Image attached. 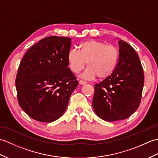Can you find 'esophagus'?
I'll return each instance as SVG.
<instances>
[{
    "instance_id": "esophagus-1",
    "label": "esophagus",
    "mask_w": 158,
    "mask_h": 158,
    "mask_svg": "<svg viewBox=\"0 0 158 158\" xmlns=\"http://www.w3.org/2000/svg\"><path fill=\"white\" fill-rule=\"evenodd\" d=\"M79 83L81 85H85V84H86V83H87V81H84V80H80Z\"/></svg>"
}]
</instances>
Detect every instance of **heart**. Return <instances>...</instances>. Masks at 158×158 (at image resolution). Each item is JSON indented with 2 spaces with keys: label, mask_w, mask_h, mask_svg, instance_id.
Masks as SVG:
<instances>
[{
  "label": "heart",
  "mask_w": 158,
  "mask_h": 158,
  "mask_svg": "<svg viewBox=\"0 0 158 158\" xmlns=\"http://www.w3.org/2000/svg\"><path fill=\"white\" fill-rule=\"evenodd\" d=\"M119 58V49L115 45H106L98 40H89L80 43L78 51L70 50L68 62L73 73L81 71L87 62L88 68L83 77L92 79L97 76L99 79H105L115 70Z\"/></svg>",
  "instance_id": "heart-1"
}]
</instances>
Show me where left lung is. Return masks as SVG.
<instances>
[{
  "mask_svg": "<svg viewBox=\"0 0 158 158\" xmlns=\"http://www.w3.org/2000/svg\"><path fill=\"white\" fill-rule=\"evenodd\" d=\"M119 58L111 75L94 85L92 106L103 120L127 119L139 108L144 85L143 69L132 46L119 41Z\"/></svg>",
  "mask_w": 158,
  "mask_h": 158,
  "instance_id": "8db88e82",
  "label": "left lung"
}]
</instances>
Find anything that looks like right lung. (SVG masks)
Listing matches in <instances>:
<instances>
[{
	"mask_svg": "<svg viewBox=\"0 0 158 158\" xmlns=\"http://www.w3.org/2000/svg\"><path fill=\"white\" fill-rule=\"evenodd\" d=\"M71 39L52 36L32 45L15 79L18 103L33 119L52 122L61 117L78 81L69 68Z\"/></svg>",
	"mask_w": 158,
	"mask_h": 158,
	"instance_id": "add662e5",
	"label": "right lung"
}]
</instances>
